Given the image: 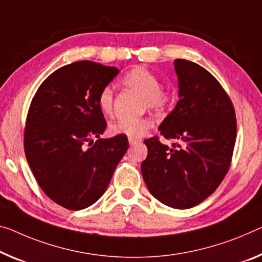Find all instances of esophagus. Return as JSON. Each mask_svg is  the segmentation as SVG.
Instances as JSON below:
<instances>
[{
    "instance_id": "obj_1",
    "label": "esophagus",
    "mask_w": 262,
    "mask_h": 262,
    "mask_svg": "<svg viewBox=\"0 0 262 262\" xmlns=\"http://www.w3.org/2000/svg\"><path fill=\"white\" fill-rule=\"evenodd\" d=\"M136 143H140V139L139 138H128V144L130 145H134Z\"/></svg>"
}]
</instances>
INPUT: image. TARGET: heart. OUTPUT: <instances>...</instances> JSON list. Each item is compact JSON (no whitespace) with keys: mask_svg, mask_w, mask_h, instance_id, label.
<instances>
[{"mask_svg":"<svg viewBox=\"0 0 262 262\" xmlns=\"http://www.w3.org/2000/svg\"><path fill=\"white\" fill-rule=\"evenodd\" d=\"M122 82L131 89L142 94L145 97V104L155 110H162L170 102V94L163 88L158 76L147 70L146 68L137 67L127 71L123 76ZM98 106L105 116L114 114V91L110 86H105L98 96ZM154 126L151 118L119 119L110 125V131L114 135L126 136L128 138H140Z\"/></svg>","mask_w":262,"mask_h":262,"instance_id":"heart-1","label":"heart"}]
</instances>
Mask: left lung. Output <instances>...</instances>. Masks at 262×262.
<instances>
[{
    "label": "left lung",
    "mask_w": 262,
    "mask_h": 262,
    "mask_svg": "<svg viewBox=\"0 0 262 262\" xmlns=\"http://www.w3.org/2000/svg\"><path fill=\"white\" fill-rule=\"evenodd\" d=\"M179 100L159 125L174 139L144 140L147 157L142 174L148 191L166 206L186 210L216 190L228 172L236 138L234 107L220 83L199 64L176 59Z\"/></svg>",
    "instance_id": "8db88e82"
}]
</instances>
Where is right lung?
Segmentation results:
<instances>
[{"label": "right lung", "mask_w": 262, "mask_h": 262, "mask_svg": "<svg viewBox=\"0 0 262 262\" xmlns=\"http://www.w3.org/2000/svg\"><path fill=\"white\" fill-rule=\"evenodd\" d=\"M118 72L91 61L68 64L31 100L24 128L28 164L43 192L68 210L95 204L127 151L126 136L99 138L106 122L98 96Z\"/></svg>", "instance_id": "add662e5"}]
</instances>
